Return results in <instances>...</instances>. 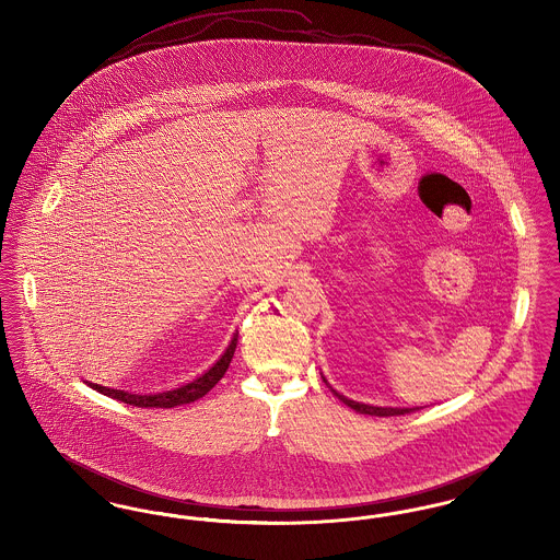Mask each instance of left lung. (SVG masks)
<instances>
[{
	"instance_id": "8db88e82",
	"label": "left lung",
	"mask_w": 560,
	"mask_h": 560,
	"mask_svg": "<svg viewBox=\"0 0 560 560\" xmlns=\"http://www.w3.org/2000/svg\"><path fill=\"white\" fill-rule=\"evenodd\" d=\"M325 380V377H323ZM338 399L342 400L345 405H348L350 409L359 411V413H365V416H377V418H390V416H405V413H411V411H418L422 407H373V405H365V402H357V400L347 399L342 395H338L336 390H331Z\"/></svg>"
}]
</instances>
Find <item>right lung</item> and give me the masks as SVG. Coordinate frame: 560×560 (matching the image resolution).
Instances as JSON below:
<instances>
[{
  "label": "right lung",
  "mask_w": 560,
  "mask_h": 560,
  "mask_svg": "<svg viewBox=\"0 0 560 560\" xmlns=\"http://www.w3.org/2000/svg\"><path fill=\"white\" fill-rule=\"evenodd\" d=\"M237 348V336L231 340L229 348L224 350V354L215 361L212 370L199 375L197 380L188 382L185 386L176 388V390H165V393H158V395H132V393H124V390H115V388H107V386H98V384H90L94 390L107 395L110 399L121 400L128 402L133 407H161V409H170L176 405H187L192 400L201 399L203 395H208L213 386L222 380V375L229 370L231 359L235 354Z\"/></svg>",
  "instance_id": "obj_1"
}]
</instances>
